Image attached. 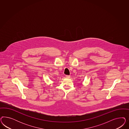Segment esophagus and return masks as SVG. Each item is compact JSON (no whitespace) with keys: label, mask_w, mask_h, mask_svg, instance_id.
<instances>
[{"label":"esophagus","mask_w":129,"mask_h":129,"mask_svg":"<svg viewBox=\"0 0 129 129\" xmlns=\"http://www.w3.org/2000/svg\"><path fill=\"white\" fill-rule=\"evenodd\" d=\"M66 78H70V75H66Z\"/></svg>","instance_id":"obj_1"}]
</instances>
